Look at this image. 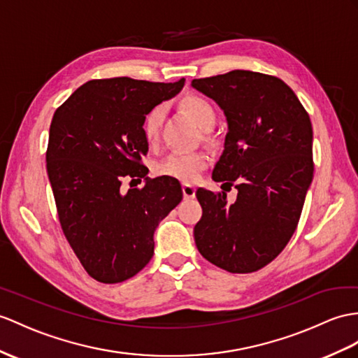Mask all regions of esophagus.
Listing matches in <instances>:
<instances>
[{
	"label": "esophagus",
	"mask_w": 358,
	"mask_h": 358,
	"mask_svg": "<svg viewBox=\"0 0 358 358\" xmlns=\"http://www.w3.org/2000/svg\"><path fill=\"white\" fill-rule=\"evenodd\" d=\"M182 193H184L185 199H193L196 196V188L189 184L182 185Z\"/></svg>",
	"instance_id": "1"
}]
</instances>
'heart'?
Masks as SVG:
<instances>
[{
  "mask_svg": "<svg viewBox=\"0 0 358 358\" xmlns=\"http://www.w3.org/2000/svg\"><path fill=\"white\" fill-rule=\"evenodd\" d=\"M179 104L182 110L194 121L199 129L209 130L214 127L217 121V110L213 106V103L202 97V95L187 94L180 99ZM162 118L164 109L161 106H155L145 113L143 120V134L149 144L158 141ZM206 164L208 158L202 152H174L165 156L159 162H156L155 173L159 174V176H169L182 182H194L199 178L200 171L206 167Z\"/></svg>",
  "mask_w": 358,
  "mask_h": 358,
  "instance_id": "obj_1",
  "label": "heart"
}]
</instances>
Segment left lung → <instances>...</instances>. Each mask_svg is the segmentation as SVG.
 <instances>
[{
	"instance_id": "obj_1",
	"label": "left lung",
	"mask_w": 358,
	"mask_h": 358,
	"mask_svg": "<svg viewBox=\"0 0 358 358\" xmlns=\"http://www.w3.org/2000/svg\"><path fill=\"white\" fill-rule=\"evenodd\" d=\"M191 85L224 112L228 134L213 179L238 191L234 203L224 193L196 191L203 211L196 246L231 273L257 272L281 254L299 223L315 171L310 117L275 76L234 69Z\"/></svg>"
}]
</instances>
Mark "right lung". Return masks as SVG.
<instances>
[{
  "instance_id": "add662e5",
  "label": "right lung",
  "mask_w": 358,
  "mask_h": 358,
  "mask_svg": "<svg viewBox=\"0 0 358 358\" xmlns=\"http://www.w3.org/2000/svg\"><path fill=\"white\" fill-rule=\"evenodd\" d=\"M174 83L113 77L90 80L56 109L47 173L65 237L86 272L104 284L123 282L153 257V234L182 200L178 179L145 178L149 152L143 120L174 97ZM146 179L127 194L124 180Z\"/></svg>"
}]
</instances>
